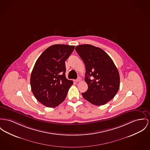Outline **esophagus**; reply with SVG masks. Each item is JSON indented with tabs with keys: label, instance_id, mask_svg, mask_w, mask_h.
Returning a JSON list of instances; mask_svg holds the SVG:
<instances>
[{
	"label": "esophagus",
	"instance_id": "esophagus-1",
	"mask_svg": "<svg viewBox=\"0 0 150 150\" xmlns=\"http://www.w3.org/2000/svg\"><path fill=\"white\" fill-rule=\"evenodd\" d=\"M81 80V78H80V77H79L77 80H75V81L76 82H80V81Z\"/></svg>",
	"mask_w": 150,
	"mask_h": 150
}]
</instances>
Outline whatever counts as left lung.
I'll return each mask as SVG.
<instances>
[{
  "label": "left lung",
  "instance_id": "obj_1",
  "mask_svg": "<svg viewBox=\"0 0 150 150\" xmlns=\"http://www.w3.org/2000/svg\"><path fill=\"white\" fill-rule=\"evenodd\" d=\"M75 50L86 69L85 80L88 89L82 93L83 97L94 105L106 104L120 89V74L116 66L110 56L98 47L82 44Z\"/></svg>",
  "mask_w": 150,
  "mask_h": 150
}]
</instances>
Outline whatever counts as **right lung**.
Here are the masks:
<instances>
[{"label":"right lung","instance_id":"add662e5","mask_svg":"<svg viewBox=\"0 0 150 150\" xmlns=\"http://www.w3.org/2000/svg\"><path fill=\"white\" fill-rule=\"evenodd\" d=\"M74 49V45H53L36 61L30 75V86L35 98L43 105L54 108L65 99L73 81L66 78L65 61Z\"/></svg>","mask_w":150,"mask_h":150}]
</instances>
